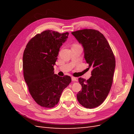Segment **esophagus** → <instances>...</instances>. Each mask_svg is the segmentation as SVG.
I'll return each instance as SVG.
<instances>
[{"instance_id": "1", "label": "esophagus", "mask_w": 134, "mask_h": 134, "mask_svg": "<svg viewBox=\"0 0 134 134\" xmlns=\"http://www.w3.org/2000/svg\"><path fill=\"white\" fill-rule=\"evenodd\" d=\"M71 80L72 81H73V82H77L78 81V79H77L76 78H75V77H71Z\"/></svg>"}]
</instances>
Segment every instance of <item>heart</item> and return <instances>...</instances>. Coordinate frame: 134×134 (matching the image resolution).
I'll return each mask as SVG.
<instances>
[{
	"instance_id": "heart-1",
	"label": "heart",
	"mask_w": 134,
	"mask_h": 134,
	"mask_svg": "<svg viewBox=\"0 0 134 134\" xmlns=\"http://www.w3.org/2000/svg\"><path fill=\"white\" fill-rule=\"evenodd\" d=\"M75 44H73V45H75Z\"/></svg>"
}]
</instances>
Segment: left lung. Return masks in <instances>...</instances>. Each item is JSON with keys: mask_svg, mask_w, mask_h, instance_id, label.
<instances>
[{"mask_svg": "<svg viewBox=\"0 0 134 134\" xmlns=\"http://www.w3.org/2000/svg\"><path fill=\"white\" fill-rule=\"evenodd\" d=\"M71 34L82 44L88 69H92L90 79H78L82 90L77 94V99L84 107L95 108L104 102L110 91L116 66L115 56L99 31L84 29Z\"/></svg>", "mask_w": 134, "mask_h": 134, "instance_id": "8db88e82", "label": "left lung"}]
</instances>
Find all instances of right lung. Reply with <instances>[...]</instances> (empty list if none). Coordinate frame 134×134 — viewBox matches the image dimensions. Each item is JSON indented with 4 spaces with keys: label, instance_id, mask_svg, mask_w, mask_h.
I'll use <instances>...</instances> for the list:
<instances>
[{
    "label": "right lung",
    "instance_id": "obj_1",
    "mask_svg": "<svg viewBox=\"0 0 134 134\" xmlns=\"http://www.w3.org/2000/svg\"><path fill=\"white\" fill-rule=\"evenodd\" d=\"M68 35V32L44 31L32 38L24 51V78L32 97L42 107L55 106L63 91L71 83L70 76L60 77L54 71L60 48Z\"/></svg>",
    "mask_w": 134,
    "mask_h": 134
}]
</instances>
